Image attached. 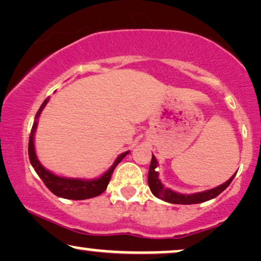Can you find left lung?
Masks as SVG:
<instances>
[{"label":"left lung","instance_id":"1","mask_svg":"<svg viewBox=\"0 0 261 261\" xmlns=\"http://www.w3.org/2000/svg\"><path fill=\"white\" fill-rule=\"evenodd\" d=\"M158 161L155 160L154 155H151V161L149 166V172H148V186L150 188V191L154 194L155 196L159 197V199L166 201L170 203H177V204H193V203H201L204 201H208L211 199H214L219 195L222 191L226 189L230 186V183L232 182L233 177L236 176V173L230 178L229 180H226L225 183L222 186L214 188V189L202 191V193L197 194H191V195H183V194H178L176 191H172L167 188L163 187V184L159 180V173L156 170Z\"/></svg>","mask_w":261,"mask_h":261}]
</instances>
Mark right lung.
Segmentation results:
<instances>
[{
    "mask_svg": "<svg viewBox=\"0 0 261 261\" xmlns=\"http://www.w3.org/2000/svg\"><path fill=\"white\" fill-rule=\"evenodd\" d=\"M49 100L45 98L44 102L42 103V106L39 107V110L36 113L35 119L37 120L39 114L43 108H44L45 105ZM37 127V121H35L34 125H32V130H31V135H30V140H29V158L30 161H31V165L34 166V169L41 179L43 180V183L45 184V187L48 188L49 190L51 191L54 195L64 197V199H70V200H85V199H90V197H95L98 196L100 194L103 193L105 190L107 189L108 183H110L112 174H113V171L117 165L120 163L121 160L126 156V154H128V151L126 153H123L119 156L117 158L115 163L113 164V166L111 167L110 170L107 171L103 176H101L100 178L94 180H83V179H73V178H65V177H59L55 176L54 173L49 172L48 170H45L44 167L39 164V161L36 156V151H35V147H34V133Z\"/></svg>",
    "mask_w": 261,
    "mask_h": 261,
    "instance_id": "right-lung-1",
    "label": "right lung"
}]
</instances>
